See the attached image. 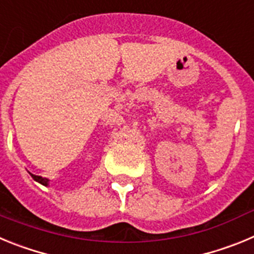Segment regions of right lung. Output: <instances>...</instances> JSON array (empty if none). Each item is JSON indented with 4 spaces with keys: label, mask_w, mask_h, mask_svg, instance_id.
<instances>
[{
    "label": "right lung",
    "mask_w": 254,
    "mask_h": 254,
    "mask_svg": "<svg viewBox=\"0 0 254 254\" xmlns=\"http://www.w3.org/2000/svg\"><path fill=\"white\" fill-rule=\"evenodd\" d=\"M30 175H31V173H30ZM31 177H33L34 180H35V181H38L39 184L44 185V186H47V185H48V182H49V180H48V178H43V177H40V176L31 175Z\"/></svg>",
    "instance_id": "add662e5"
}]
</instances>
